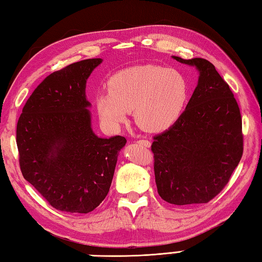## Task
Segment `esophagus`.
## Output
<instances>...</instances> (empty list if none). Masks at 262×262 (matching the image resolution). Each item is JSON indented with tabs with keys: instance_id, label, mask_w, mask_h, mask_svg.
Masks as SVG:
<instances>
[{
	"instance_id": "obj_1",
	"label": "esophagus",
	"mask_w": 262,
	"mask_h": 262,
	"mask_svg": "<svg viewBox=\"0 0 262 262\" xmlns=\"http://www.w3.org/2000/svg\"><path fill=\"white\" fill-rule=\"evenodd\" d=\"M139 143H140V144H142V145L146 146V147H150V145H151V142H150V141H147V140H140V141H139Z\"/></svg>"
}]
</instances>
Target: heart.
I'll use <instances>...</instances> for the list:
<instances>
[{
  "instance_id": "heart-1",
  "label": "heart",
  "mask_w": 262,
  "mask_h": 262,
  "mask_svg": "<svg viewBox=\"0 0 262 262\" xmlns=\"http://www.w3.org/2000/svg\"><path fill=\"white\" fill-rule=\"evenodd\" d=\"M107 88L95 98L102 121L117 128L134 110L136 123L147 132L173 126L189 95L188 81L180 71L152 64L119 71L108 80Z\"/></svg>"
}]
</instances>
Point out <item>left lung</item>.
Segmentation results:
<instances>
[{
  "label": "left lung",
  "mask_w": 262,
  "mask_h": 262,
  "mask_svg": "<svg viewBox=\"0 0 262 262\" xmlns=\"http://www.w3.org/2000/svg\"><path fill=\"white\" fill-rule=\"evenodd\" d=\"M174 58L196 66L199 80L179 120L154 137L157 190L174 205L204 204L222 191L243 156L242 116L231 89L212 63Z\"/></svg>",
  "instance_id": "8db88e82"
}]
</instances>
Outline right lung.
<instances>
[{"label":"right lung","mask_w":262,"mask_h":262,"mask_svg":"<svg viewBox=\"0 0 262 262\" xmlns=\"http://www.w3.org/2000/svg\"><path fill=\"white\" fill-rule=\"evenodd\" d=\"M101 58L49 74L32 93L17 122L24 179L54 208L94 211L108 193L123 136L101 139L90 127L85 82Z\"/></svg>","instance_id":"add662e5"}]
</instances>
